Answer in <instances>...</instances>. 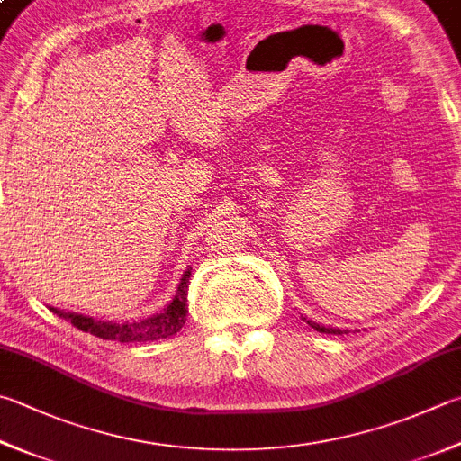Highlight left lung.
<instances>
[{
  "label": "left lung",
  "mask_w": 461,
  "mask_h": 461,
  "mask_svg": "<svg viewBox=\"0 0 461 461\" xmlns=\"http://www.w3.org/2000/svg\"><path fill=\"white\" fill-rule=\"evenodd\" d=\"M303 321H307V319L303 317ZM307 325H309V327H312V329H315V331H319V333H331V335H343V333H349V331H347V329H333V327H323V325H319V323H312V321H307Z\"/></svg>",
  "instance_id": "obj_1"
}]
</instances>
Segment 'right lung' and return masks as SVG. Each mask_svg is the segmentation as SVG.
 Masks as SVG:
<instances>
[{"label": "right lung", "instance_id": "right-lung-1", "mask_svg": "<svg viewBox=\"0 0 461 461\" xmlns=\"http://www.w3.org/2000/svg\"><path fill=\"white\" fill-rule=\"evenodd\" d=\"M190 271L186 268L185 275L176 286V294L172 301L164 307L160 312H156L152 317H146L142 321H126V323H114V321H95L92 317L77 315V312L59 311L56 307H50L58 317L68 319L76 329H80L84 333L95 335L100 339H108V341L118 343H142V341H158V339H167L176 335L186 323V312H188V283H190Z\"/></svg>", "mask_w": 461, "mask_h": 461}]
</instances>
